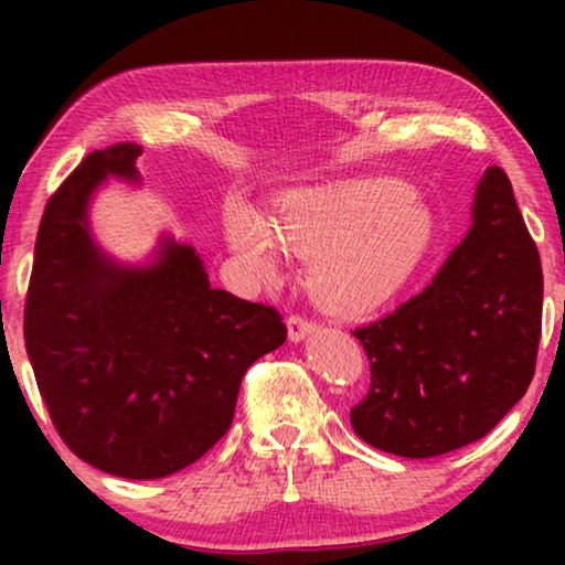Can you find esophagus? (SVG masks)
I'll use <instances>...</instances> for the list:
<instances>
[{"instance_id": "34e87169", "label": "esophagus", "mask_w": 565, "mask_h": 565, "mask_svg": "<svg viewBox=\"0 0 565 565\" xmlns=\"http://www.w3.org/2000/svg\"><path fill=\"white\" fill-rule=\"evenodd\" d=\"M286 327H289V339L294 343L296 341H303L311 331H317V323L309 321L306 317H289V321H286Z\"/></svg>"}]
</instances>
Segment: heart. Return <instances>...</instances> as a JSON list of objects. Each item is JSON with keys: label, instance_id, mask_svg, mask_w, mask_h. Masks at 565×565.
Returning a JSON list of instances; mask_svg holds the SVG:
<instances>
[{"label": "heart", "instance_id": "heart-1", "mask_svg": "<svg viewBox=\"0 0 565 565\" xmlns=\"http://www.w3.org/2000/svg\"><path fill=\"white\" fill-rule=\"evenodd\" d=\"M431 204L394 179H353L294 189L276 199L271 222L232 204L226 244L246 269L276 274L284 252L309 256L311 294L337 311H359L394 296L434 242Z\"/></svg>", "mask_w": 565, "mask_h": 565}]
</instances>
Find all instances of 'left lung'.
<instances>
[{"label":"left lung","mask_w":565,"mask_h":565,"mask_svg":"<svg viewBox=\"0 0 565 565\" xmlns=\"http://www.w3.org/2000/svg\"><path fill=\"white\" fill-rule=\"evenodd\" d=\"M471 218L424 291L353 331L371 388L351 426L379 451L431 458L473 444L533 379L543 271L503 169H486Z\"/></svg>","instance_id":"left-lung-1"}]
</instances>
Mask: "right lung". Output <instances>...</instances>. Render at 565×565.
Segmentation results:
<instances>
[{
  "instance_id": "obj_1",
  "label": "right lung",
  "mask_w": 565,
  "mask_h": 565,
  "mask_svg": "<svg viewBox=\"0 0 565 565\" xmlns=\"http://www.w3.org/2000/svg\"><path fill=\"white\" fill-rule=\"evenodd\" d=\"M139 154L131 141L92 151L46 202L24 343L62 441L104 473L149 481L228 431L246 369L286 327L274 306L214 289L174 236L149 264H119L94 242V191L109 177L139 184Z\"/></svg>"
}]
</instances>
